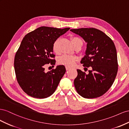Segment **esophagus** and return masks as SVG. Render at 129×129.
<instances>
[{
  "label": "esophagus",
  "mask_w": 129,
  "mask_h": 129,
  "mask_svg": "<svg viewBox=\"0 0 129 129\" xmlns=\"http://www.w3.org/2000/svg\"><path fill=\"white\" fill-rule=\"evenodd\" d=\"M65 69H66V70H67L68 71V70H69L71 68H69V67H65Z\"/></svg>",
  "instance_id": "1"
}]
</instances>
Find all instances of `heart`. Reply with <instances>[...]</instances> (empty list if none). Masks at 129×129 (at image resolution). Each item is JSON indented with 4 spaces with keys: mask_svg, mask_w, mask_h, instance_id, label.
Masks as SVG:
<instances>
[{
    "mask_svg": "<svg viewBox=\"0 0 129 129\" xmlns=\"http://www.w3.org/2000/svg\"><path fill=\"white\" fill-rule=\"evenodd\" d=\"M71 43L74 45L75 44L79 43V42H82V40L80 38L78 37H72L71 38ZM58 40H57L55 42L53 45V50L55 53H58L59 52L58 48ZM78 60V57L76 56H71V55L68 54H64L62 55L59 58L58 62L59 64L60 65H63L68 67H71L74 65L75 62Z\"/></svg>",
    "mask_w": 129,
    "mask_h": 129,
    "instance_id": "b5f03b06",
    "label": "heart"
}]
</instances>
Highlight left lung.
<instances>
[{
	"instance_id": "1",
	"label": "left lung",
	"mask_w": 129,
	"mask_h": 129,
	"mask_svg": "<svg viewBox=\"0 0 129 129\" xmlns=\"http://www.w3.org/2000/svg\"><path fill=\"white\" fill-rule=\"evenodd\" d=\"M86 43L85 55L80 62L84 67H91L86 74L77 69L74 80L76 90L85 98L103 95L114 82L118 71L117 51L112 39L103 32L94 28L71 29Z\"/></svg>"
}]
</instances>
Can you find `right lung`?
Masks as SVG:
<instances>
[{"instance_id":"obj_1","label":"right lung","mask_w":129,"mask_h":129,"mask_svg":"<svg viewBox=\"0 0 129 129\" xmlns=\"http://www.w3.org/2000/svg\"><path fill=\"white\" fill-rule=\"evenodd\" d=\"M69 27L42 26L28 33L22 40L14 57L17 80L25 92L32 97L45 98L56 91L66 72L64 65L45 72V64L55 65L53 45ZM54 67V66H53Z\"/></svg>"}]
</instances>
